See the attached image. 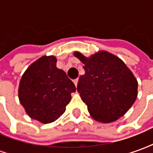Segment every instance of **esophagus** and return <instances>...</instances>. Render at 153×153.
Segmentation results:
<instances>
[{
    "label": "esophagus",
    "instance_id": "1",
    "mask_svg": "<svg viewBox=\"0 0 153 153\" xmlns=\"http://www.w3.org/2000/svg\"><path fill=\"white\" fill-rule=\"evenodd\" d=\"M74 85L77 87V84H78V79H77L74 80Z\"/></svg>",
    "mask_w": 153,
    "mask_h": 153
}]
</instances>
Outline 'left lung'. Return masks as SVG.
I'll return each mask as SVG.
<instances>
[{"label":"left lung","mask_w":153,"mask_h":153,"mask_svg":"<svg viewBox=\"0 0 153 153\" xmlns=\"http://www.w3.org/2000/svg\"><path fill=\"white\" fill-rule=\"evenodd\" d=\"M84 65L85 74L77 91L95 120L111 123L127 112L138 96V81L125 62L113 54L100 51L89 57L74 51Z\"/></svg>","instance_id":"left-lung-1"}]
</instances>
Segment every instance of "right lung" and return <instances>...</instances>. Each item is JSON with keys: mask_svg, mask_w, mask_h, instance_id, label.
Wrapping results in <instances>:
<instances>
[{"mask_svg": "<svg viewBox=\"0 0 153 153\" xmlns=\"http://www.w3.org/2000/svg\"><path fill=\"white\" fill-rule=\"evenodd\" d=\"M54 56H43L32 63L22 75L18 96L30 118L42 124L56 120L65 111L76 91L66 74L56 67Z\"/></svg>", "mask_w": 153, "mask_h": 153, "instance_id": "obj_1", "label": "right lung"}]
</instances>
